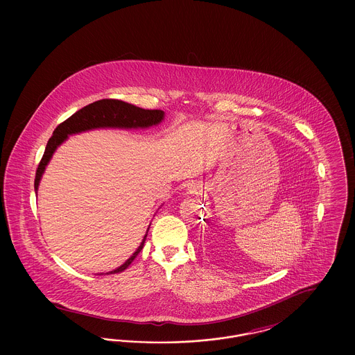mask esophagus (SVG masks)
<instances>
[{
	"label": "esophagus",
	"mask_w": 355,
	"mask_h": 355,
	"mask_svg": "<svg viewBox=\"0 0 355 355\" xmlns=\"http://www.w3.org/2000/svg\"><path fill=\"white\" fill-rule=\"evenodd\" d=\"M202 185L198 182H190L186 187V193L191 194V196H200V194H202Z\"/></svg>",
	"instance_id": "obj_1"
}]
</instances>
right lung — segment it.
<instances>
[{"instance_id":"obj_1","label":"right lung","mask_w":355,"mask_h":355,"mask_svg":"<svg viewBox=\"0 0 355 355\" xmlns=\"http://www.w3.org/2000/svg\"><path fill=\"white\" fill-rule=\"evenodd\" d=\"M164 117H165V113L162 110H148V109H142L132 103L119 101V100H101L80 109L71 117L60 123L53 132L51 139L48 141L42 159L35 171V180H34L35 193L38 190L42 174L46 169L53 154L62 142L68 139L69 135H78L93 129H106V128L107 129H146L161 123L164 121ZM149 227L146 230V234L144 236L141 245L138 246V249L135 250L133 255L128 261H125V263H122L116 270L109 271L106 274L121 272L135 261V257L144 248Z\"/></svg>"}]
</instances>
